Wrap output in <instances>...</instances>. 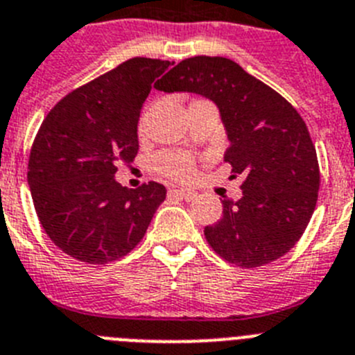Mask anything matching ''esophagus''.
<instances>
[{"label":"esophagus","instance_id":"1","mask_svg":"<svg viewBox=\"0 0 355 355\" xmlns=\"http://www.w3.org/2000/svg\"><path fill=\"white\" fill-rule=\"evenodd\" d=\"M170 194H173V196H178L182 198V200H194V198L198 196V193L194 189H191V187H175V189H170Z\"/></svg>","mask_w":355,"mask_h":355}]
</instances>
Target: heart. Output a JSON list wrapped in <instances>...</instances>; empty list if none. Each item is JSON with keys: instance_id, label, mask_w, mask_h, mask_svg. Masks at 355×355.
Returning <instances> with one entry per match:
<instances>
[{"instance_id": "heart-1", "label": "heart", "mask_w": 355, "mask_h": 355, "mask_svg": "<svg viewBox=\"0 0 355 355\" xmlns=\"http://www.w3.org/2000/svg\"><path fill=\"white\" fill-rule=\"evenodd\" d=\"M159 170L175 178H191L194 175V162L185 154H164L157 159Z\"/></svg>"}]
</instances>
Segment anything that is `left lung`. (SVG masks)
<instances>
[{
  "mask_svg": "<svg viewBox=\"0 0 355 355\" xmlns=\"http://www.w3.org/2000/svg\"><path fill=\"white\" fill-rule=\"evenodd\" d=\"M155 88L212 101L230 141L225 161L232 177H244L241 200L223 201V217L205 228L210 248L245 269L288 253L311 219L320 187L317 152L295 107L221 56L184 60Z\"/></svg>",
  "mask_w": 355,
  "mask_h": 355,
  "instance_id": "8db88e82",
  "label": "left lung"
}]
</instances>
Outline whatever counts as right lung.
<instances>
[{
	"label": "right lung",
	"instance_id": "1",
	"mask_svg": "<svg viewBox=\"0 0 355 355\" xmlns=\"http://www.w3.org/2000/svg\"><path fill=\"white\" fill-rule=\"evenodd\" d=\"M170 65L127 60L70 92L40 125L28 184L40 225L69 257L98 265L125 257L164 201L162 184L127 189L114 173L118 162H132L138 154L143 102Z\"/></svg>",
	"mask_w": 355,
	"mask_h": 355
}]
</instances>
